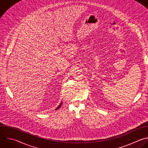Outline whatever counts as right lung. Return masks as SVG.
<instances>
[{
	"instance_id": "right-lung-1",
	"label": "right lung",
	"mask_w": 148,
	"mask_h": 148,
	"mask_svg": "<svg viewBox=\"0 0 148 148\" xmlns=\"http://www.w3.org/2000/svg\"><path fill=\"white\" fill-rule=\"evenodd\" d=\"M62 102H61V104H60V105H59V106H58V108H56V109H55V110H57V109H59V108H60V107H61V105H62Z\"/></svg>"
}]
</instances>
